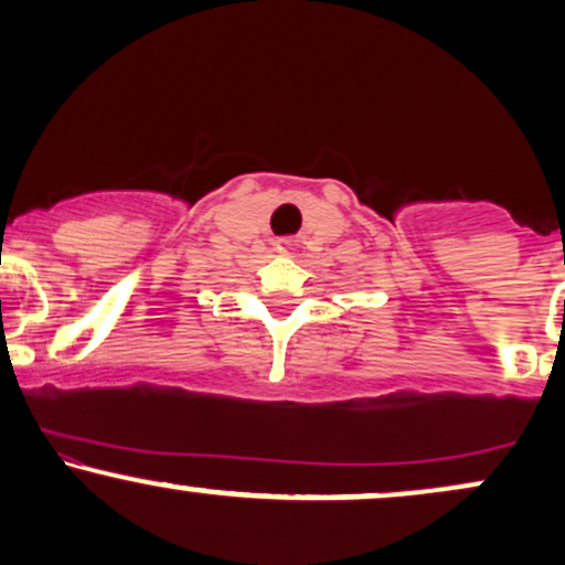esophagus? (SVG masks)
<instances>
[{
  "mask_svg": "<svg viewBox=\"0 0 565 565\" xmlns=\"http://www.w3.org/2000/svg\"><path fill=\"white\" fill-rule=\"evenodd\" d=\"M305 238L302 236H284L276 242V252L278 255H287V257H297L302 252Z\"/></svg>",
  "mask_w": 565,
  "mask_h": 565,
  "instance_id": "34e87169",
  "label": "esophagus"
}]
</instances>
